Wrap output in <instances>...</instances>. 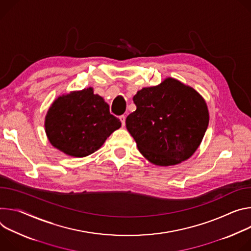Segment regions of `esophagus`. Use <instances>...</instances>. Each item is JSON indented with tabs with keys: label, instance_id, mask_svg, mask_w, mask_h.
<instances>
[{
	"label": "esophagus",
	"instance_id": "obj_1",
	"mask_svg": "<svg viewBox=\"0 0 251 251\" xmlns=\"http://www.w3.org/2000/svg\"><path fill=\"white\" fill-rule=\"evenodd\" d=\"M120 121H121V123H122V126H126V117H125V116H121V117H120Z\"/></svg>",
	"mask_w": 251,
	"mask_h": 251
}]
</instances>
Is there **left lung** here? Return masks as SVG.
I'll list each match as a JSON object with an SVG mask.
<instances>
[{"mask_svg": "<svg viewBox=\"0 0 251 251\" xmlns=\"http://www.w3.org/2000/svg\"><path fill=\"white\" fill-rule=\"evenodd\" d=\"M136 109L126 120L140 152L159 166L178 164L199 149L209 114L204 99L193 88L166 77L133 97Z\"/></svg>", "mask_w": 251, "mask_h": 251, "instance_id": "1", "label": "left lung"}]
</instances>
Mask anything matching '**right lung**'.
Listing matches in <instances>:
<instances>
[{
    "label": "right lung",
    "mask_w": 251,
    "mask_h": 251,
    "mask_svg": "<svg viewBox=\"0 0 251 251\" xmlns=\"http://www.w3.org/2000/svg\"><path fill=\"white\" fill-rule=\"evenodd\" d=\"M121 126L120 120L110 115L108 104L91 87L58 97L45 118L50 145L74 157L97 151Z\"/></svg>",
    "instance_id": "add662e5"
}]
</instances>
